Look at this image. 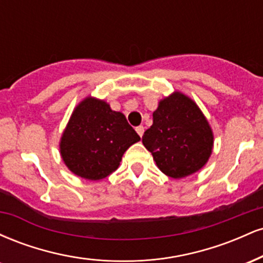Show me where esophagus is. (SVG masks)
I'll use <instances>...</instances> for the list:
<instances>
[{
    "label": "esophagus",
    "mask_w": 263,
    "mask_h": 263,
    "mask_svg": "<svg viewBox=\"0 0 263 263\" xmlns=\"http://www.w3.org/2000/svg\"><path fill=\"white\" fill-rule=\"evenodd\" d=\"M136 132H137L140 137H142V136H143V134H144V127H143V126H138V127H136Z\"/></svg>",
    "instance_id": "obj_1"
}]
</instances>
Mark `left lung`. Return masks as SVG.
Returning <instances> with one entry per match:
<instances>
[{
  "label": "left lung",
  "mask_w": 263,
  "mask_h": 263,
  "mask_svg": "<svg viewBox=\"0 0 263 263\" xmlns=\"http://www.w3.org/2000/svg\"><path fill=\"white\" fill-rule=\"evenodd\" d=\"M142 143L152 153L159 171L180 179L206 164L213 153L214 134L197 102L185 93L173 91L159 100Z\"/></svg>",
  "instance_id": "obj_1"
}]
</instances>
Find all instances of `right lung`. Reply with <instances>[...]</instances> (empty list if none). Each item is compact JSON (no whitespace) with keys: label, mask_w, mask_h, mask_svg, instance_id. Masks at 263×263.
Here are the masks:
<instances>
[{"label":"right lung","mask_w":263,"mask_h":263,"mask_svg":"<svg viewBox=\"0 0 263 263\" xmlns=\"http://www.w3.org/2000/svg\"><path fill=\"white\" fill-rule=\"evenodd\" d=\"M141 140L125 115L86 96L74 108L59 141L63 162L75 176L100 180L119 168L123 153Z\"/></svg>","instance_id":"right-lung-1"}]
</instances>
